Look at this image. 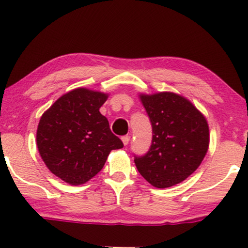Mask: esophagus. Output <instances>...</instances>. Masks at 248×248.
Instances as JSON below:
<instances>
[{"label": "esophagus", "mask_w": 248, "mask_h": 248, "mask_svg": "<svg viewBox=\"0 0 248 248\" xmlns=\"http://www.w3.org/2000/svg\"><path fill=\"white\" fill-rule=\"evenodd\" d=\"M130 137H128V135H125V137H123L122 138V142H123V144L124 145H127L128 144V142H130Z\"/></svg>", "instance_id": "34e87169"}]
</instances>
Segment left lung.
<instances>
[{
  "label": "left lung",
  "instance_id": "8db88e82",
  "mask_svg": "<svg viewBox=\"0 0 248 248\" xmlns=\"http://www.w3.org/2000/svg\"><path fill=\"white\" fill-rule=\"evenodd\" d=\"M150 117L152 143L148 154L135 157L138 170L158 188L170 187L191 176L209 149V125L187 98L162 91L140 93Z\"/></svg>",
  "mask_w": 248,
  "mask_h": 248
}]
</instances>
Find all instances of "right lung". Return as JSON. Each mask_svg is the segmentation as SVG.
<instances>
[{"label":"right lung","mask_w":248,"mask_h":248,"mask_svg":"<svg viewBox=\"0 0 248 248\" xmlns=\"http://www.w3.org/2000/svg\"><path fill=\"white\" fill-rule=\"evenodd\" d=\"M107 98L108 93L77 88L61 96L40 117L36 134L40 157L67 184L90 181L103 169L110 151L123 148L99 111Z\"/></svg>","instance_id":"right-lung-1"}]
</instances>
